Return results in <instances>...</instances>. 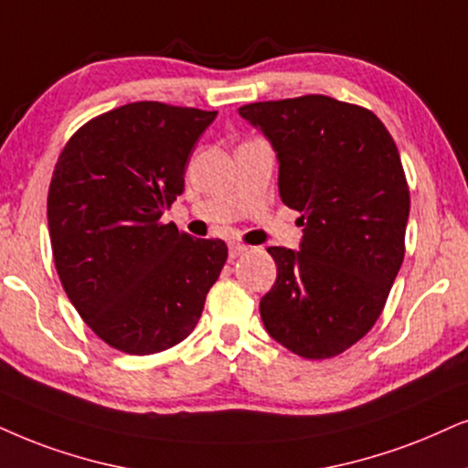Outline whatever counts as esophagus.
Instances as JSON below:
<instances>
[{
  "label": "esophagus",
  "mask_w": 468,
  "mask_h": 468,
  "mask_svg": "<svg viewBox=\"0 0 468 468\" xmlns=\"http://www.w3.org/2000/svg\"><path fill=\"white\" fill-rule=\"evenodd\" d=\"M246 250H248V248L244 244H229V257L230 259L241 257V254H244Z\"/></svg>",
  "instance_id": "obj_1"
}]
</instances>
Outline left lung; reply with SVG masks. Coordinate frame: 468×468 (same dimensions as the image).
<instances>
[{"label":"left lung","mask_w":468,"mask_h":468,"mask_svg":"<svg viewBox=\"0 0 468 468\" xmlns=\"http://www.w3.org/2000/svg\"><path fill=\"white\" fill-rule=\"evenodd\" d=\"M239 116L278 159V194L300 211V250L271 246L261 298L271 339L330 358L369 333L404 261L410 211L398 146L374 112L324 94L250 103Z\"/></svg>","instance_id":"1"}]
</instances>
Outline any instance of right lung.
Returning a JSON list of instances; mask_svg holds the SVG:
<instances>
[{"instance_id": "1", "label": "right lung", "mask_w": 468, "mask_h": 468, "mask_svg": "<svg viewBox=\"0 0 468 468\" xmlns=\"http://www.w3.org/2000/svg\"><path fill=\"white\" fill-rule=\"evenodd\" d=\"M218 112L138 101L86 122L53 170L47 220L58 276L81 319L125 354H155L198 324L227 261L164 211Z\"/></svg>"}]
</instances>
